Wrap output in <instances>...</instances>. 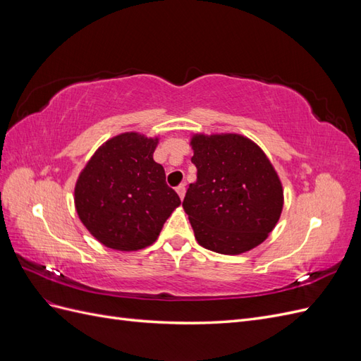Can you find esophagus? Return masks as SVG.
<instances>
[{
	"instance_id": "obj_1",
	"label": "esophagus",
	"mask_w": 361,
	"mask_h": 361,
	"mask_svg": "<svg viewBox=\"0 0 361 361\" xmlns=\"http://www.w3.org/2000/svg\"><path fill=\"white\" fill-rule=\"evenodd\" d=\"M176 192L179 194L180 199H183V195H185V183H180L179 187H176Z\"/></svg>"
}]
</instances>
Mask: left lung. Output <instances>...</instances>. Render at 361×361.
<instances>
[{
  "mask_svg": "<svg viewBox=\"0 0 361 361\" xmlns=\"http://www.w3.org/2000/svg\"><path fill=\"white\" fill-rule=\"evenodd\" d=\"M190 145L197 180L182 206L197 243L220 255L264 243L283 209L281 182L264 150L239 134H194Z\"/></svg>",
  "mask_w": 361,
  "mask_h": 361,
  "instance_id": "left-lung-1",
  "label": "left lung"
}]
</instances>
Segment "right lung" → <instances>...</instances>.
Returning <instances> with one entry per match:
<instances>
[{
  "label": "right lung",
  "instance_id": "obj_1",
  "mask_svg": "<svg viewBox=\"0 0 361 361\" xmlns=\"http://www.w3.org/2000/svg\"><path fill=\"white\" fill-rule=\"evenodd\" d=\"M159 138L118 134L97 149L75 185V207L97 241L118 251L154 244L179 195L154 161Z\"/></svg>",
  "mask_w": 361,
  "mask_h": 361
}]
</instances>
